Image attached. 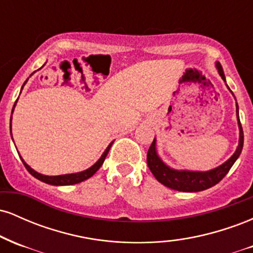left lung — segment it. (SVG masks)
I'll return each mask as SVG.
<instances>
[{"label":"left lung","instance_id":"left-lung-1","mask_svg":"<svg viewBox=\"0 0 253 253\" xmlns=\"http://www.w3.org/2000/svg\"><path fill=\"white\" fill-rule=\"evenodd\" d=\"M216 69L219 75L221 76L223 82H226L225 74H223L222 66L220 63H216ZM228 88V86H227ZM229 89V88H228ZM232 92V91H231ZM237 119L238 126H239V145H238L236 152L233 156L226 161L225 163L210 171H189V170H175L171 169L159 158L156 150V138L153 139L149 151H147V165H149L151 172L156 177L158 182L164 184L170 189L178 191H187V193H195V191L206 190L219 183L227 175L232 165L236 163L238 157L240 156L244 145V132L242 124L239 120V112H238L237 104Z\"/></svg>","mask_w":253,"mask_h":253}]
</instances>
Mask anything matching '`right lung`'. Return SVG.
Masks as SVG:
<instances>
[{
    "instance_id": "1",
    "label": "right lung",
    "mask_w": 253,
    "mask_h": 253,
    "mask_svg": "<svg viewBox=\"0 0 253 253\" xmlns=\"http://www.w3.org/2000/svg\"><path fill=\"white\" fill-rule=\"evenodd\" d=\"M32 75H33V74H32ZM32 75H31V76H32ZM27 81L28 80H26L24 85L26 83H27ZM24 85H22V88H24ZM22 88H21V90H22ZM16 101H15V103H14V107H15ZM14 107H13V110H11V114H13V112H14ZM10 132H11V118H10ZM112 144L113 143H110L108 145V147H107L106 151H104L103 155L100 157V159H98V161L94 165H92V167H90L89 169L81 171V172H76V173H68V175H59V176L42 175V173L37 172L36 170L32 169L30 165L26 164V162L24 161V159H22V157H20V158H21L22 163H24L26 169L28 170V172H30L32 176H34L36 178L39 179V181H42L43 183H47V184H51V185H72V184H76V183H81V182L85 181V179H88L89 177H91L98 169H100L101 165L103 164L104 159H106L107 155H108L109 149H110V146H112Z\"/></svg>"
}]
</instances>
